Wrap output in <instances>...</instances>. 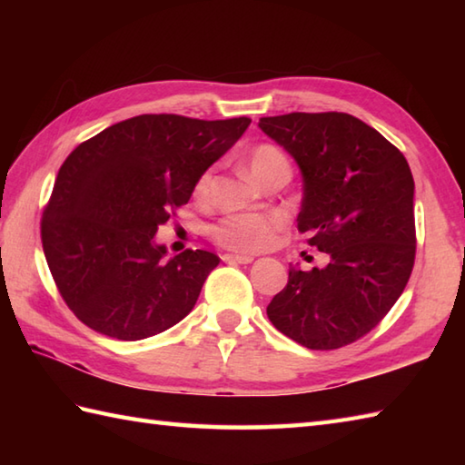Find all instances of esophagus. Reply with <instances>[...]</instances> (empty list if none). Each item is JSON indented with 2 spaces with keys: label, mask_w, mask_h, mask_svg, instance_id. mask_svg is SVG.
<instances>
[{
  "label": "esophagus",
  "mask_w": 465,
  "mask_h": 465,
  "mask_svg": "<svg viewBox=\"0 0 465 465\" xmlns=\"http://www.w3.org/2000/svg\"><path fill=\"white\" fill-rule=\"evenodd\" d=\"M222 260L225 263H252L253 262L252 255H242V253H223Z\"/></svg>",
  "instance_id": "1"
}]
</instances>
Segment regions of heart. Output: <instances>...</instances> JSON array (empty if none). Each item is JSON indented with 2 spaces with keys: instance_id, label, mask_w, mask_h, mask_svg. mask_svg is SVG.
Wrapping results in <instances>:
<instances>
[{
  "instance_id": "heart-1",
  "label": "heart",
  "mask_w": 465,
  "mask_h": 465,
  "mask_svg": "<svg viewBox=\"0 0 465 465\" xmlns=\"http://www.w3.org/2000/svg\"><path fill=\"white\" fill-rule=\"evenodd\" d=\"M250 170L255 180H263L265 175L272 173L278 167H290L288 157L272 143L255 145L248 157ZM212 170H205L197 177L193 193L200 202H205L212 192ZM285 215L282 212H233L225 213L210 227V238L223 250L238 252V253H253L268 250L275 242V235L285 225Z\"/></svg>"
}]
</instances>
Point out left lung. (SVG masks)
Here are the masks:
<instances>
[{"instance_id": "left-lung-1", "label": "left lung", "mask_w": 465, "mask_h": 465, "mask_svg": "<svg viewBox=\"0 0 465 465\" xmlns=\"http://www.w3.org/2000/svg\"><path fill=\"white\" fill-rule=\"evenodd\" d=\"M303 175L298 230L330 255L323 270L290 268L268 318L310 350H338L378 325L406 290L416 262L408 160L358 117L341 112L262 117Z\"/></svg>"}]
</instances>
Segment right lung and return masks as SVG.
I'll list each match as a JSON object with an SVG mask.
<instances>
[{"label": "right lung", "instance_id": "add662e5", "mask_svg": "<svg viewBox=\"0 0 465 465\" xmlns=\"http://www.w3.org/2000/svg\"><path fill=\"white\" fill-rule=\"evenodd\" d=\"M250 122L135 115L67 155L42 215V245L77 320L107 338L137 341L193 310L220 258L185 250L163 260L153 235Z\"/></svg>", "mask_w": 465, "mask_h": 465}]
</instances>
